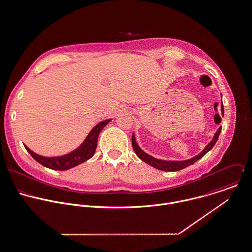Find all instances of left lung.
Listing matches in <instances>:
<instances>
[{"label":"left lung","instance_id":"obj_1","mask_svg":"<svg viewBox=\"0 0 252 252\" xmlns=\"http://www.w3.org/2000/svg\"><path fill=\"white\" fill-rule=\"evenodd\" d=\"M221 97H222V94H221ZM221 114H222V116H224V107H223L222 102H221ZM221 129H222V127L220 126L217 129V131L215 132L212 140L205 146V148L199 155H197L196 157H194L192 158L185 159V160H164V159H159V158H156L152 157L149 154L143 151L138 146V144L136 143V140H135L134 133H132V136H131V143H132L133 150L135 152V154L138 156V158H141L146 163L150 164L153 167H155L157 169H159V170H163V171H178L180 169H183V168L195 163L197 160H199L201 158H202L207 152L210 151L212 149V147L215 145V143H216V141L219 137V134L221 132Z\"/></svg>","mask_w":252,"mask_h":252}]
</instances>
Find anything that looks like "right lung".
Returning <instances> with one entry per match:
<instances>
[{"label": "right lung", "mask_w": 252, "mask_h": 252, "mask_svg": "<svg viewBox=\"0 0 252 252\" xmlns=\"http://www.w3.org/2000/svg\"><path fill=\"white\" fill-rule=\"evenodd\" d=\"M112 119L102 121L99 124H97L89 133V135L86 137L84 142L78 147L76 150L63 155L59 157H44L36 154L35 152L30 150L27 146H25L28 153L42 165L54 169V170H67L74 166H77L84 161L90 159L95 153L96 146H97V138L103 127L111 121Z\"/></svg>", "instance_id": "right-lung-1"}]
</instances>
